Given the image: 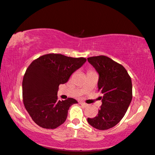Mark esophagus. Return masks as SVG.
<instances>
[{"label": "esophagus", "mask_w": 155, "mask_h": 155, "mask_svg": "<svg viewBox=\"0 0 155 155\" xmlns=\"http://www.w3.org/2000/svg\"><path fill=\"white\" fill-rule=\"evenodd\" d=\"M80 104H81L82 105H83V106H85V107L87 106V104H85V103H84V102H80Z\"/></svg>", "instance_id": "1"}]
</instances>
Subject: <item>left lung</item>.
<instances>
[{"label": "left lung", "instance_id": "left-lung-1", "mask_svg": "<svg viewBox=\"0 0 155 155\" xmlns=\"http://www.w3.org/2000/svg\"><path fill=\"white\" fill-rule=\"evenodd\" d=\"M87 61L99 74L98 90L104 94L98 115L87 118V122L105 130L116 126L127 112L132 99L131 78L124 66L107 56H92Z\"/></svg>", "mask_w": 155, "mask_h": 155}]
</instances>
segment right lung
<instances>
[{
	"instance_id": "right-lung-1",
	"label": "right lung",
	"mask_w": 155,
	"mask_h": 155,
	"mask_svg": "<svg viewBox=\"0 0 155 155\" xmlns=\"http://www.w3.org/2000/svg\"><path fill=\"white\" fill-rule=\"evenodd\" d=\"M85 61L83 57L48 54L29 65L22 83L23 99L29 116L38 126L54 129L65 121L70 107L78 102L72 98L58 100V86L67 83Z\"/></svg>"
}]
</instances>
